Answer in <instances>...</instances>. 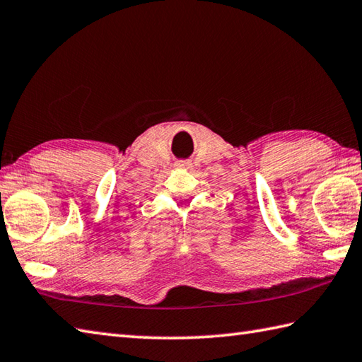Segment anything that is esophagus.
<instances>
[{
	"instance_id": "esophagus-1",
	"label": "esophagus",
	"mask_w": 362,
	"mask_h": 362,
	"mask_svg": "<svg viewBox=\"0 0 362 362\" xmlns=\"http://www.w3.org/2000/svg\"><path fill=\"white\" fill-rule=\"evenodd\" d=\"M176 167H180V168H189L190 167V164L187 160H180L178 164H176Z\"/></svg>"
}]
</instances>
